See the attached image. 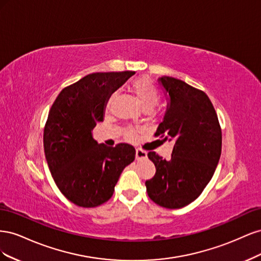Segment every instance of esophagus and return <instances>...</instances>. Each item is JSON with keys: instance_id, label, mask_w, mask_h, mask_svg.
<instances>
[{"instance_id": "1", "label": "esophagus", "mask_w": 261, "mask_h": 261, "mask_svg": "<svg viewBox=\"0 0 261 261\" xmlns=\"http://www.w3.org/2000/svg\"><path fill=\"white\" fill-rule=\"evenodd\" d=\"M136 159H137V160L147 159V152L144 151V150H141V149L137 148V149H136Z\"/></svg>"}]
</instances>
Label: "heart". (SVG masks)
<instances>
[{"instance_id": "heart-1", "label": "heart", "mask_w": 261, "mask_h": 261, "mask_svg": "<svg viewBox=\"0 0 261 261\" xmlns=\"http://www.w3.org/2000/svg\"><path fill=\"white\" fill-rule=\"evenodd\" d=\"M132 89L134 93L136 94L139 103L141 107H143V109H153L158 105V102H159V99H160L159 91H158L156 87L153 85V83L146 77L137 78V80L134 81L132 83ZM113 98H114V93H112L111 96L109 97L107 101V109L110 107V105H111ZM133 136H134V132L129 129L127 132V137L132 138Z\"/></svg>"}]
</instances>
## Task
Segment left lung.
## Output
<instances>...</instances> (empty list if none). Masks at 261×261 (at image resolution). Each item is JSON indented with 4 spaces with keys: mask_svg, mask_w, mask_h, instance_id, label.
Listing matches in <instances>:
<instances>
[{
    "mask_svg": "<svg viewBox=\"0 0 261 261\" xmlns=\"http://www.w3.org/2000/svg\"><path fill=\"white\" fill-rule=\"evenodd\" d=\"M158 82L168 96V107L154 136L175 144L169 161L153 151L148 153L155 174L146 187L156 204L178 209L194 201L212 178L220 160L222 133L216 110L203 91L169 76Z\"/></svg>",
    "mask_w": 261,
    "mask_h": 261,
    "instance_id": "8db88e82",
    "label": "left lung"
}]
</instances>
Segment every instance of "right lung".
<instances>
[{
    "mask_svg": "<svg viewBox=\"0 0 261 261\" xmlns=\"http://www.w3.org/2000/svg\"><path fill=\"white\" fill-rule=\"evenodd\" d=\"M135 72L92 73L63 89L49 112L43 133L45 159L55 184L84 208L111 198L123 170L135 160L132 145L98 144L92 129L103 121L107 101Z\"/></svg>",
    "mask_w": 261,
    "mask_h": 261,
    "instance_id": "add662e5",
    "label": "right lung"
}]
</instances>
